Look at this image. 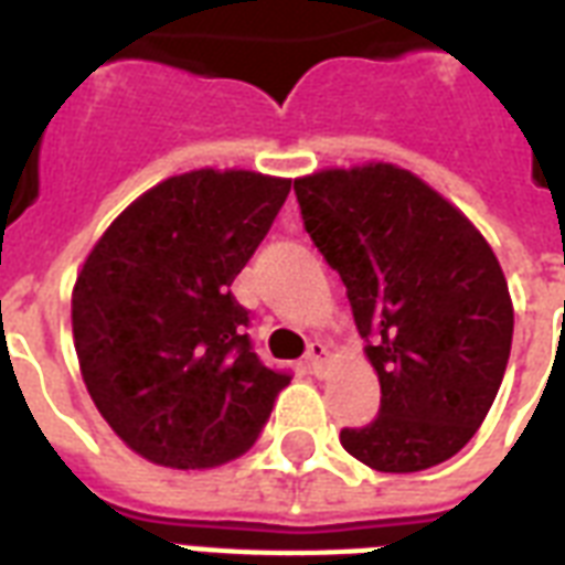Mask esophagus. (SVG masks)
I'll use <instances>...</instances> for the list:
<instances>
[{"mask_svg":"<svg viewBox=\"0 0 565 565\" xmlns=\"http://www.w3.org/2000/svg\"><path fill=\"white\" fill-rule=\"evenodd\" d=\"M328 358H331V352H328V345L322 343V340H313V343L308 345V358H305V361H308V366L313 372H317V375H322Z\"/></svg>","mask_w":565,"mask_h":565,"instance_id":"34e87169","label":"esophagus"}]
</instances>
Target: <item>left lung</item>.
Returning a JSON list of instances; mask_svg holds the SVG:
<instances>
[{
    "label": "left lung",
    "mask_w": 565,
    "mask_h": 565,
    "mask_svg": "<svg viewBox=\"0 0 565 565\" xmlns=\"http://www.w3.org/2000/svg\"><path fill=\"white\" fill-rule=\"evenodd\" d=\"M292 188L381 381L377 419L343 428V448L398 475L455 457L487 419L513 343L495 252L455 204L395 163L319 170Z\"/></svg>",
    "instance_id": "8db88e82"
}]
</instances>
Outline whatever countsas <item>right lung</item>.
Returning <instances> with one entry per match:
<instances>
[{
	"mask_svg": "<svg viewBox=\"0 0 565 565\" xmlns=\"http://www.w3.org/2000/svg\"><path fill=\"white\" fill-rule=\"evenodd\" d=\"M290 179L190 170L137 195L73 287V340L96 411L131 451L213 469L255 446L287 372L260 363L231 284Z\"/></svg>",
	"mask_w": 565,
	"mask_h": 565,
	"instance_id": "obj_1",
	"label": "right lung"
}]
</instances>
